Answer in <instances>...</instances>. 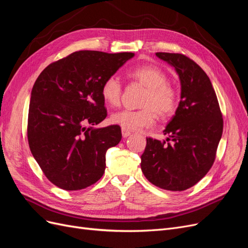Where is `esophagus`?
I'll return each mask as SVG.
<instances>
[{
  "instance_id": "esophagus-1",
  "label": "esophagus",
  "mask_w": 248,
  "mask_h": 248,
  "mask_svg": "<svg viewBox=\"0 0 248 248\" xmlns=\"http://www.w3.org/2000/svg\"><path fill=\"white\" fill-rule=\"evenodd\" d=\"M130 134H131V132H130L129 130L122 128V136H123V138H128V137L130 136Z\"/></svg>"
}]
</instances>
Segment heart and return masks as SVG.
<instances>
[{
	"mask_svg": "<svg viewBox=\"0 0 248 248\" xmlns=\"http://www.w3.org/2000/svg\"><path fill=\"white\" fill-rule=\"evenodd\" d=\"M130 77L146 88L139 110L121 109L110 116V121L127 130H140L152 126L156 115L168 118L177 108V93L168 82V77L154 66L138 67ZM102 98L110 106H118L122 96V84L117 76H110L101 86Z\"/></svg>",
	"mask_w": 248,
	"mask_h": 248,
	"instance_id": "obj_1",
	"label": "heart"
}]
</instances>
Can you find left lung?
Returning <instances> with one entry per match:
<instances>
[{
  "label": "left lung",
  "instance_id": "1",
  "mask_svg": "<svg viewBox=\"0 0 248 248\" xmlns=\"http://www.w3.org/2000/svg\"><path fill=\"white\" fill-rule=\"evenodd\" d=\"M156 56L176 69L181 100L163 130L167 140L147 138L140 168L155 186L183 191L196 185L213 166L222 136V115L210 78L196 62L182 54Z\"/></svg>",
  "mask_w": 248,
  "mask_h": 248
}]
</instances>
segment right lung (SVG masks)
Returning a JSON list of instances; mask_svg holds the SVG:
<instances>
[{
    "label": "right lung",
    "mask_w": 248,
    "mask_h": 248,
    "mask_svg": "<svg viewBox=\"0 0 248 248\" xmlns=\"http://www.w3.org/2000/svg\"><path fill=\"white\" fill-rule=\"evenodd\" d=\"M134 56L79 50L49 64L32 89L28 117L30 150L49 181L64 190L96 183L106 153L122 139L121 128H94L107 118L101 86Z\"/></svg>",
    "instance_id": "right-lung-1"
}]
</instances>
